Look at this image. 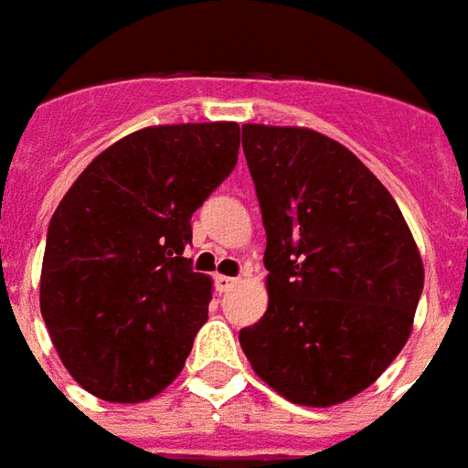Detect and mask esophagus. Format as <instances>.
<instances>
[{"instance_id":"esophagus-1","label":"esophagus","mask_w":468,"mask_h":468,"mask_svg":"<svg viewBox=\"0 0 468 468\" xmlns=\"http://www.w3.org/2000/svg\"><path fill=\"white\" fill-rule=\"evenodd\" d=\"M239 280L237 278H229V275H217L215 278V287L219 290V292H229L231 287L237 285Z\"/></svg>"}]
</instances>
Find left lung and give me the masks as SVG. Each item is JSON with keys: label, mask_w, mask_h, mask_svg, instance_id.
Segmentation results:
<instances>
[{"label": "left lung", "mask_w": 468, "mask_h": 468, "mask_svg": "<svg viewBox=\"0 0 468 468\" xmlns=\"http://www.w3.org/2000/svg\"><path fill=\"white\" fill-rule=\"evenodd\" d=\"M241 142L268 237V309L239 343L287 401L328 409L403 350L423 258L391 193L340 142L256 122Z\"/></svg>", "instance_id": "left-lung-1"}]
</instances>
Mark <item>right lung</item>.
Instances as JSON below:
<instances>
[{"mask_svg": "<svg viewBox=\"0 0 468 468\" xmlns=\"http://www.w3.org/2000/svg\"><path fill=\"white\" fill-rule=\"evenodd\" d=\"M237 154V122L152 125L103 149L59 200L40 314L89 394L142 403L181 375L212 299V280L183 256L190 217Z\"/></svg>", "mask_w": 468, "mask_h": 468, "instance_id": "obj_1", "label": "right lung"}]
</instances>
